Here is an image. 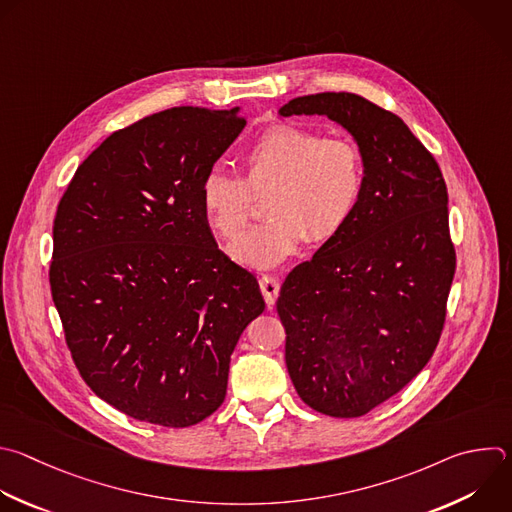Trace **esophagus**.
Instances as JSON below:
<instances>
[{
	"label": "esophagus",
	"instance_id": "esophagus-1",
	"mask_svg": "<svg viewBox=\"0 0 512 512\" xmlns=\"http://www.w3.org/2000/svg\"><path fill=\"white\" fill-rule=\"evenodd\" d=\"M259 287H261V293L265 297V303L271 307L279 295V281L273 277V275H263L259 279Z\"/></svg>",
	"mask_w": 512,
	"mask_h": 512
}]
</instances>
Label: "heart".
Returning a JSON list of instances; mask_svg holds the SVG:
<instances>
[{
  "instance_id": "obj_1",
  "label": "heart",
  "mask_w": 512,
  "mask_h": 512,
  "mask_svg": "<svg viewBox=\"0 0 512 512\" xmlns=\"http://www.w3.org/2000/svg\"><path fill=\"white\" fill-rule=\"evenodd\" d=\"M241 181L211 170L201 183V209L211 229L237 241L253 213V197L265 201L271 219L233 247V257L275 267L307 239L331 241L354 219L366 191V156L348 136L281 122L267 128L239 156Z\"/></svg>"
}]
</instances>
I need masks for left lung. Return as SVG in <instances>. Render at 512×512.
I'll return each instance as SVG.
<instances>
[{
	"label": "left lung",
	"mask_w": 512,
	"mask_h": 512,
	"mask_svg": "<svg viewBox=\"0 0 512 512\" xmlns=\"http://www.w3.org/2000/svg\"><path fill=\"white\" fill-rule=\"evenodd\" d=\"M279 114L327 116L366 156L354 219L285 277L277 299L299 398L358 418L414 380L440 342L456 269L446 183L404 120L358 94L299 96Z\"/></svg>",
	"instance_id": "obj_1"
}]
</instances>
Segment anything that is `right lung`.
<instances>
[{"instance_id": "right-lung-1", "label": "right lung", "mask_w": 512, "mask_h": 512, "mask_svg": "<svg viewBox=\"0 0 512 512\" xmlns=\"http://www.w3.org/2000/svg\"><path fill=\"white\" fill-rule=\"evenodd\" d=\"M247 120L179 106L112 132L54 219L52 299L90 390L126 416L185 428L225 400L259 283L215 243L201 183Z\"/></svg>"}]
</instances>
